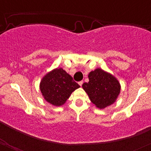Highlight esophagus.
Here are the masks:
<instances>
[{
    "label": "esophagus",
    "instance_id": "1",
    "mask_svg": "<svg viewBox=\"0 0 151 151\" xmlns=\"http://www.w3.org/2000/svg\"><path fill=\"white\" fill-rule=\"evenodd\" d=\"M78 84H79V86H82V84H83V81H79V82H78Z\"/></svg>",
    "mask_w": 151,
    "mask_h": 151
}]
</instances>
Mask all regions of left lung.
I'll return each mask as SVG.
<instances>
[{
  "label": "left lung",
  "instance_id": "1",
  "mask_svg": "<svg viewBox=\"0 0 151 151\" xmlns=\"http://www.w3.org/2000/svg\"><path fill=\"white\" fill-rule=\"evenodd\" d=\"M89 82L82 84V88L99 109H104L116 101L121 91V84L111 74L100 68L89 72Z\"/></svg>",
  "mask_w": 151,
  "mask_h": 151
}]
</instances>
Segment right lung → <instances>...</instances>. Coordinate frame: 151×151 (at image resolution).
Returning a JSON list of instances; mask_svg holds the SVG:
<instances>
[{
    "label": "right lung",
    "instance_id": "right-lung-1",
    "mask_svg": "<svg viewBox=\"0 0 151 151\" xmlns=\"http://www.w3.org/2000/svg\"><path fill=\"white\" fill-rule=\"evenodd\" d=\"M80 87L62 68L54 69L47 73L40 83L45 100L55 106L63 105L74 90Z\"/></svg>",
    "mask_w": 151,
    "mask_h": 151
}]
</instances>
